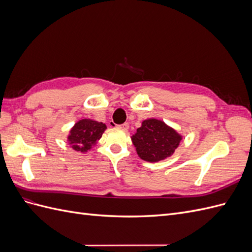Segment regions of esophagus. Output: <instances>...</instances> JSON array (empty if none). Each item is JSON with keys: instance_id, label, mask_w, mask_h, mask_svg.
Masks as SVG:
<instances>
[{"instance_id": "esophagus-1", "label": "esophagus", "mask_w": 252, "mask_h": 252, "mask_svg": "<svg viewBox=\"0 0 252 252\" xmlns=\"http://www.w3.org/2000/svg\"><path fill=\"white\" fill-rule=\"evenodd\" d=\"M120 129H122V130H127V129L129 128V125L127 124V123H125V124H122V125H119L118 126Z\"/></svg>"}]
</instances>
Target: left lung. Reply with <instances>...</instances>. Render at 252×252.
<instances>
[{
    "instance_id": "1",
    "label": "left lung",
    "mask_w": 252,
    "mask_h": 252,
    "mask_svg": "<svg viewBox=\"0 0 252 252\" xmlns=\"http://www.w3.org/2000/svg\"><path fill=\"white\" fill-rule=\"evenodd\" d=\"M183 139L174 128L158 119L142 122L141 127L131 135L136 154L149 163H157L171 157Z\"/></svg>"
}]
</instances>
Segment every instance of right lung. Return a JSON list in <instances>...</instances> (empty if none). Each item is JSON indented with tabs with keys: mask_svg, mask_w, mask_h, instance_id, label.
<instances>
[{
	"mask_svg": "<svg viewBox=\"0 0 252 252\" xmlns=\"http://www.w3.org/2000/svg\"><path fill=\"white\" fill-rule=\"evenodd\" d=\"M106 129L107 126L102 122L82 119L70 129L69 134L67 135V142L73 150L85 154L95 146Z\"/></svg>",
	"mask_w": 252,
	"mask_h": 252,
	"instance_id": "add662e5",
	"label": "right lung"
}]
</instances>
